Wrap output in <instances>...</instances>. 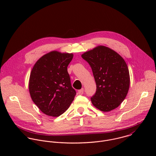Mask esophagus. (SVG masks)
<instances>
[{
	"mask_svg": "<svg viewBox=\"0 0 156 156\" xmlns=\"http://www.w3.org/2000/svg\"><path fill=\"white\" fill-rule=\"evenodd\" d=\"M78 94H83V93H84V89H83V88H82V89H81V90H78Z\"/></svg>",
	"mask_w": 156,
	"mask_h": 156,
	"instance_id": "34e87169",
	"label": "esophagus"
}]
</instances>
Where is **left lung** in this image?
<instances>
[{
  "mask_svg": "<svg viewBox=\"0 0 156 156\" xmlns=\"http://www.w3.org/2000/svg\"><path fill=\"white\" fill-rule=\"evenodd\" d=\"M91 67L96 84L92 104L103 112L115 109L128 92L129 74L124 59L115 51L99 46L81 55Z\"/></svg>",
  "mask_w": 156,
  "mask_h": 156,
  "instance_id": "left-lung-1",
  "label": "left lung"
}]
</instances>
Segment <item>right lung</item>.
<instances>
[{"label": "right lung", "instance_id": "right-lung-1", "mask_svg": "<svg viewBox=\"0 0 156 156\" xmlns=\"http://www.w3.org/2000/svg\"><path fill=\"white\" fill-rule=\"evenodd\" d=\"M73 54L52 51L41 57L31 70L29 91L34 103L49 116L58 117L69 108L76 95L67 66Z\"/></svg>", "mask_w": 156, "mask_h": 156}]
</instances>
